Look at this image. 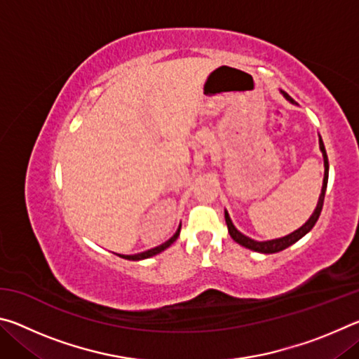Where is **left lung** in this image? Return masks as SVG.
Instances as JSON below:
<instances>
[{
  "instance_id": "1",
  "label": "left lung",
  "mask_w": 359,
  "mask_h": 359,
  "mask_svg": "<svg viewBox=\"0 0 359 359\" xmlns=\"http://www.w3.org/2000/svg\"><path fill=\"white\" fill-rule=\"evenodd\" d=\"M287 98L291 101L290 96L287 93H283ZM320 149L323 151V158H325V179H323V188H321V194H320V199H318V204H317V209L312 214V217L309 218L306 222V224H302L299 229H296L294 233H291L288 236H285L282 239H274V241H266V242H257L250 238H247L242 233H239L238 229L234 228V224L231 223V218L228 215V212H224V220H226L228 224V233L233 241L238 242L239 245L245 247V248H250L253 252H259V253H277V252H282L285 248H288L290 245H293L294 242L299 241L301 238H304L309 231H311L315 223H317L318 217L321 214V209H323V203H325V193H326V187H327V174H330V163H327V155H326V150H325V144L321 141L320 137Z\"/></svg>"
}]
</instances>
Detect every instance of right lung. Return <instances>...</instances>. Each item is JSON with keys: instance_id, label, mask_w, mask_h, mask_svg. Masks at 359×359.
Listing matches in <instances>:
<instances>
[{"instance_id": "obj_1", "label": "right lung", "mask_w": 359, "mask_h": 359, "mask_svg": "<svg viewBox=\"0 0 359 359\" xmlns=\"http://www.w3.org/2000/svg\"><path fill=\"white\" fill-rule=\"evenodd\" d=\"M179 234H180V228L175 231V234L172 236L171 239L169 241H166L165 244H161V245H158V247H155V248H151V250H147V252H142V253H137V255H118V257H121V258H125V259H133V261H137V259H145V258H150V257H154V255H156V253H160V252H163L165 250V248H168L169 245L172 244V242L179 238Z\"/></svg>"}]
</instances>
